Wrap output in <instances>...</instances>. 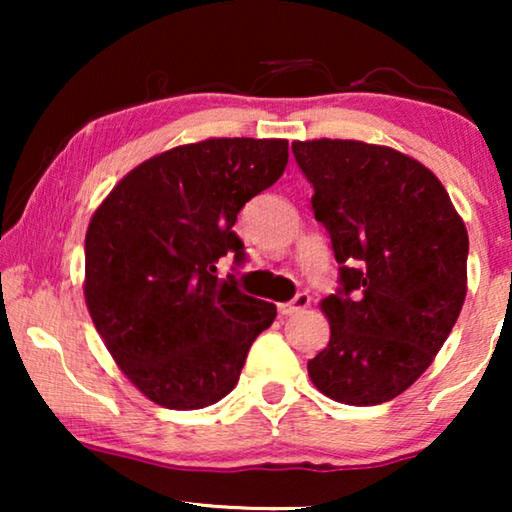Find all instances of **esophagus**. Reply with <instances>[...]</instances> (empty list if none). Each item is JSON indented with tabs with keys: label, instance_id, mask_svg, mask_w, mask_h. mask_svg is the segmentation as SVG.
I'll use <instances>...</instances> for the list:
<instances>
[{
	"label": "esophagus",
	"instance_id": "34e87169",
	"mask_svg": "<svg viewBox=\"0 0 512 512\" xmlns=\"http://www.w3.org/2000/svg\"><path fill=\"white\" fill-rule=\"evenodd\" d=\"M305 307H310V296H307V293H298V296L293 298L291 303L279 305V314H282V317H291V314L303 312Z\"/></svg>",
	"mask_w": 512,
	"mask_h": 512
}]
</instances>
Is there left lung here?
I'll return each instance as SVG.
<instances>
[{
	"label": "left lung",
	"mask_w": 512,
	"mask_h": 512,
	"mask_svg": "<svg viewBox=\"0 0 512 512\" xmlns=\"http://www.w3.org/2000/svg\"><path fill=\"white\" fill-rule=\"evenodd\" d=\"M291 149L340 265V289L321 300L331 340L307 373L338 403H387L431 366L457 324L466 226L436 174L401 151L354 139Z\"/></svg>",
	"instance_id": "1"
}]
</instances>
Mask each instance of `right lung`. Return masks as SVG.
Returning a JSON list of instances; mask_svg holds the SVG:
<instances>
[{
	"label": "right lung",
	"mask_w": 512,
	"mask_h": 512,
	"mask_svg": "<svg viewBox=\"0 0 512 512\" xmlns=\"http://www.w3.org/2000/svg\"><path fill=\"white\" fill-rule=\"evenodd\" d=\"M289 163L286 139L184 144L118 181L86 233V305L125 377L170 410L207 408L235 389L251 342L277 307L240 291L216 263L244 244L247 202Z\"/></svg>",
	"instance_id": "1"
}]
</instances>
